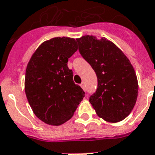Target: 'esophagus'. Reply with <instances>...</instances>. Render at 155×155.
Here are the masks:
<instances>
[{"label":"esophagus","instance_id":"esophagus-1","mask_svg":"<svg viewBox=\"0 0 155 155\" xmlns=\"http://www.w3.org/2000/svg\"><path fill=\"white\" fill-rule=\"evenodd\" d=\"M81 87L84 89H84H85V85H84V83H81Z\"/></svg>","mask_w":155,"mask_h":155}]
</instances>
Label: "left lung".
Wrapping results in <instances>:
<instances>
[{
  "label": "left lung",
  "mask_w": 155,
  "mask_h": 155,
  "mask_svg": "<svg viewBox=\"0 0 155 155\" xmlns=\"http://www.w3.org/2000/svg\"><path fill=\"white\" fill-rule=\"evenodd\" d=\"M76 41L79 51L98 78L96 92L89 97L97 115L118 122L129 115L138 96V81L130 60L118 47L105 38L84 35Z\"/></svg>",
  "instance_id": "1"
}]
</instances>
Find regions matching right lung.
I'll use <instances>...</instances> for the list:
<instances>
[{
	"label": "right lung",
	"instance_id": "right-lung-1",
	"mask_svg": "<svg viewBox=\"0 0 155 155\" xmlns=\"http://www.w3.org/2000/svg\"><path fill=\"white\" fill-rule=\"evenodd\" d=\"M77 49L74 38H53L42 42L27 65L25 94L34 114L46 124L60 126L70 120L84 97L67 66Z\"/></svg>",
	"mask_w": 155,
	"mask_h": 155
}]
</instances>
